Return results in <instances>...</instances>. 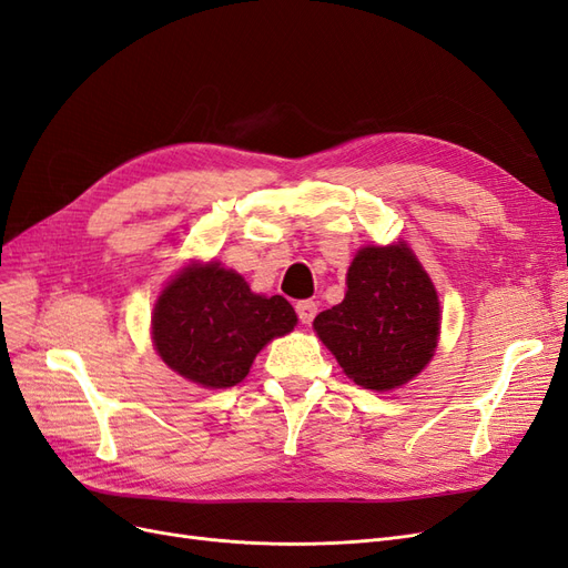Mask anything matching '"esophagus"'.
Instances as JSON below:
<instances>
[{"label":"esophagus","instance_id":"1","mask_svg":"<svg viewBox=\"0 0 568 568\" xmlns=\"http://www.w3.org/2000/svg\"><path fill=\"white\" fill-rule=\"evenodd\" d=\"M297 316H300V321L302 323H311L316 318V314H318V304L316 302H311V300H302V302H297Z\"/></svg>","mask_w":568,"mask_h":568}]
</instances>
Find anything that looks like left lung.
<instances>
[{
    "label": "left lung",
    "mask_w": 568,
    "mask_h": 568,
    "mask_svg": "<svg viewBox=\"0 0 568 568\" xmlns=\"http://www.w3.org/2000/svg\"><path fill=\"white\" fill-rule=\"evenodd\" d=\"M436 290L406 243L363 247L346 273L342 304L314 327L356 384L389 392L413 379L436 349Z\"/></svg>",
    "instance_id": "left-lung-1"
}]
</instances>
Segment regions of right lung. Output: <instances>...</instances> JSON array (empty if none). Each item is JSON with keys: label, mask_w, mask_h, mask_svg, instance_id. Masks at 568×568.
Returning <instances> with one entry per match:
<instances>
[{"label": "right lung", "mask_w": 568, "mask_h": 568, "mask_svg": "<svg viewBox=\"0 0 568 568\" xmlns=\"http://www.w3.org/2000/svg\"><path fill=\"white\" fill-rule=\"evenodd\" d=\"M295 308L281 295H254L219 264L189 266L164 287L153 311V342L172 371L210 389L241 382L262 346L290 333Z\"/></svg>", "instance_id": "obj_1"}]
</instances>
